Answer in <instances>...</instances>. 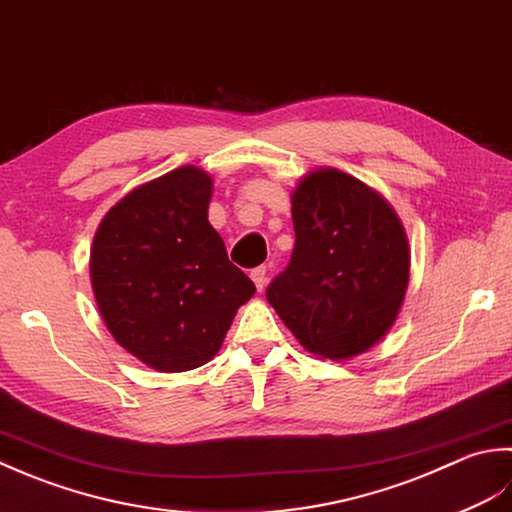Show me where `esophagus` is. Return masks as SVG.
<instances>
[{"instance_id": "1", "label": "esophagus", "mask_w": 512, "mask_h": 512, "mask_svg": "<svg viewBox=\"0 0 512 512\" xmlns=\"http://www.w3.org/2000/svg\"><path fill=\"white\" fill-rule=\"evenodd\" d=\"M252 280H254V285H256V289L258 291H265V287H267V280H269V276H267V267L263 265V267H256L254 271H252Z\"/></svg>"}]
</instances>
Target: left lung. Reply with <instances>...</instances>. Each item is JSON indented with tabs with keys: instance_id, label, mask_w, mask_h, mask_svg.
Masks as SVG:
<instances>
[{
	"instance_id": "1",
	"label": "left lung",
	"mask_w": 512,
	"mask_h": 512,
	"mask_svg": "<svg viewBox=\"0 0 512 512\" xmlns=\"http://www.w3.org/2000/svg\"><path fill=\"white\" fill-rule=\"evenodd\" d=\"M291 218L294 254L267 289L269 305L316 358H358L404 305L411 249L400 216L356 176L316 168L291 192Z\"/></svg>"
}]
</instances>
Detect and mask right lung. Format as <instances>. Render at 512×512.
I'll list each match as a JSON object with an SVG mask.
<instances>
[{
  "instance_id": "1",
  "label": "right lung",
  "mask_w": 512,
  "mask_h": 512,
  "mask_svg": "<svg viewBox=\"0 0 512 512\" xmlns=\"http://www.w3.org/2000/svg\"><path fill=\"white\" fill-rule=\"evenodd\" d=\"M212 176L181 165L119 198L95 232L90 283L112 338L150 369L210 362L256 287L207 221Z\"/></svg>"
}]
</instances>
